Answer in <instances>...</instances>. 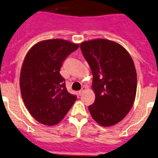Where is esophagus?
Wrapping results in <instances>:
<instances>
[{
    "mask_svg": "<svg viewBox=\"0 0 158 158\" xmlns=\"http://www.w3.org/2000/svg\"><path fill=\"white\" fill-rule=\"evenodd\" d=\"M85 89H86V87H85V86H83V87H82L81 89V90L79 91V92H78V94H79V95H82V94H84L85 91Z\"/></svg>",
    "mask_w": 158,
    "mask_h": 158,
    "instance_id": "34e87169",
    "label": "esophagus"
}]
</instances>
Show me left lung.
<instances>
[{
	"label": "left lung",
	"mask_w": 158,
	"mask_h": 158,
	"mask_svg": "<svg viewBox=\"0 0 158 158\" xmlns=\"http://www.w3.org/2000/svg\"><path fill=\"white\" fill-rule=\"evenodd\" d=\"M81 50L93 74L91 116L102 127L113 126L125 118L135 102L137 76L133 60L122 45L104 39L82 42Z\"/></svg>",
	"instance_id": "8db88e82"
}]
</instances>
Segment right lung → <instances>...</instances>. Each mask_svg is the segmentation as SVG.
I'll return each mask as SVG.
<instances>
[{"mask_svg": "<svg viewBox=\"0 0 158 158\" xmlns=\"http://www.w3.org/2000/svg\"><path fill=\"white\" fill-rule=\"evenodd\" d=\"M79 44L60 39L35 44L26 55L20 73L21 94L26 107L38 122L59 123L77 100L68 92L60 73L64 59Z\"/></svg>", "mask_w": 158, "mask_h": 158, "instance_id": "add662e5", "label": "right lung"}]
</instances>
